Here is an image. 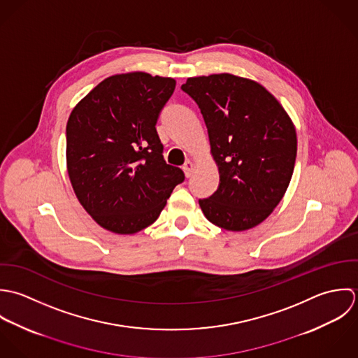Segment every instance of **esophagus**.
<instances>
[{"instance_id":"1","label":"esophagus","mask_w":358,"mask_h":358,"mask_svg":"<svg viewBox=\"0 0 358 358\" xmlns=\"http://www.w3.org/2000/svg\"><path fill=\"white\" fill-rule=\"evenodd\" d=\"M182 170L185 173L187 177H191L192 176V171H194V163L191 160H187L184 164H182Z\"/></svg>"}]
</instances>
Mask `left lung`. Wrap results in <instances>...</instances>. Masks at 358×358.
Instances as JSON below:
<instances>
[{
  "label": "left lung",
  "mask_w": 358,
  "mask_h": 358,
  "mask_svg": "<svg viewBox=\"0 0 358 358\" xmlns=\"http://www.w3.org/2000/svg\"><path fill=\"white\" fill-rule=\"evenodd\" d=\"M181 90L201 109L220 173L215 194L199 199L203 215L228 231L256 227L290 182L297 150L292 120L263 85L234 74L191 77Z\"/></svg>",
  "instance_id": "obj_1"
}]
</instances>
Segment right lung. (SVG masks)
I'll list each match as a JSON object with an SVG mask.
<instances>
[{"label":"right lung","mask_w":358,"mask_h":358,"mask_svg":"<svg viewBox=\"0 0 358 358\" xmlns=\"http://www.w3.org/2000/svg\"><path fill=\"white\" fill-rule=\"evenodd\" d=\"M176 80L134 72L101 81L71 113L66 162L74 194L101 227L134 234L166 206L184 171L166 163L156 131Z\"/></svg>","instance_id":"right-lung-1"}]
</instances>
